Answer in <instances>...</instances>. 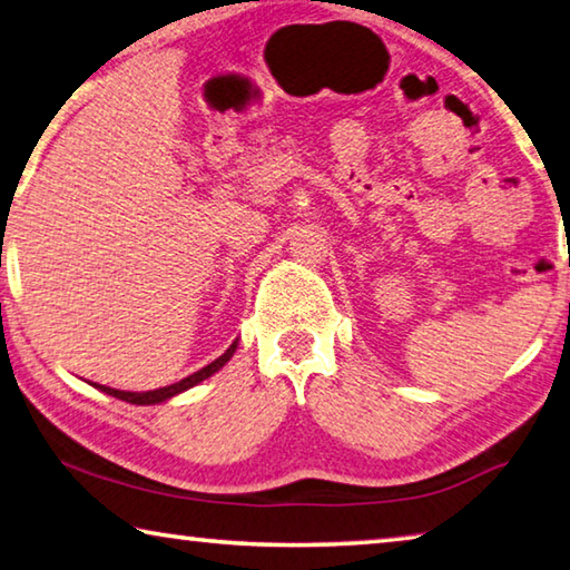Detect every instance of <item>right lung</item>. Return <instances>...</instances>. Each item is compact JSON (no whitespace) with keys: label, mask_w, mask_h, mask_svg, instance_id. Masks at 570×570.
Here are the masks:
<instances>
[{"label":"right lung","mask_w":570,"mask_h":570,"mask_svg":"<svg viewBox=\"0 0 570 570\" xmlns=\"http://www.w3.org/2000/svg\"><path fill=\"white\" fill-rule=\"evenodd\" d=\"M236 344L238 342H234L228 346V350L218 356V360H214L210 364H206L204 370H198V372H193V374H188L186 380H180V382H176V384H168V387H160V390H150V392H122V390H112V387H105V384H95V387H98L100 392H105V394H112V397H118V400H122V402H130V404H158V402H166V400H170V397H176V394H180V392H186V390H190V387H196L198 382H204V380H208L210 374H216L220 366H224L230 356H234V352H236Z\"/></svg>","instance_id":"obj_1"}]
</instances>
